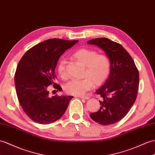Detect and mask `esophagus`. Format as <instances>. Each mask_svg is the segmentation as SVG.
<instances>
[{
	"label": "esophagus",
	"instance_id": "esophagus-1",
	"mask_svg": "<svg viewBox=\"0 0 155 155\" xmlns=\"http://www.w3.org/2000/svg\"><path fill=\"white\" fill-rule=\"evenodd\" d=\"M79 98H81L82 99H85V100H88L89 99V97H87V96H80Z\"/></svg>",
	"mask_w": 155,
	"mask_h": 155
}]
</instances>
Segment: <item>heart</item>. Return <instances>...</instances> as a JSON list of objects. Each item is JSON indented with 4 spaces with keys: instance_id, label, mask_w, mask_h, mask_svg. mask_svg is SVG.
<instances>
[{
    "instance_id": "b5f03b06",
    "label": "heart",
    "mask_w": 155,
    "mask_h": 155,
    "mask_svg": "<svg viewBox=\"0 0 155 155\" xmlns=\"http://www.w3.org/2000/svg\"><path fill=\"white\" fill-rule=\"evenodd\" d=\"M73 56L79 63L84 65L83 78L73 79L64 85L67 94L82 96L92 88L94 84L100 86L108 78L111 71V62L108 57L98 54L94 49L81 48L74 51ZM57 72L61 78H67L66 61L61 59L57 66Z\"/></svg>"
}]
</instances>
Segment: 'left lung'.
<instances>
[{
	"label": "left lung",
	"instance_id": "8db88e82",
	"mask_svg": "<svg viewBox=\"0 0 155 155\" xmlns=\"http://www.w3.org/2000/svg\"><path fill=\"white\" fill-rule=\"evenodd\" d=\"M88 44L102 48L111 62L110 77L96 93L102 97L99 100L101 106L90 116L102 125L114 124L126 116L135 102L139 71L131 55L118 43L101 38L91 39Z\"/></svg>",
	"mask_w": 155,
	"mask_h": 155
}]
</instances>
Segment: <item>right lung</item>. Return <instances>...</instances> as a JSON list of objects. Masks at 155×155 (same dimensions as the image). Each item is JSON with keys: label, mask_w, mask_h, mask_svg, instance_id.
<instances>
[{"label": "right lung", "mask_w": 155, "mask_h": 155, "mask_svg": "<svg viewBox=\"0 0 155 155\" xmlns=\"http://www.w3.org/2000/svg\"><path fill=\"white\" fill-rule=\"evenodd\" d=\"M78 40L49 39L34 45L19 61L14 75L18 99L24 112L31 120L49 124L65 112L73 96L50 97L49 86L60 91L55 83V69L59 57Z\"/></svg>", "instance_id": "right-lung-1"}]
</instances>
